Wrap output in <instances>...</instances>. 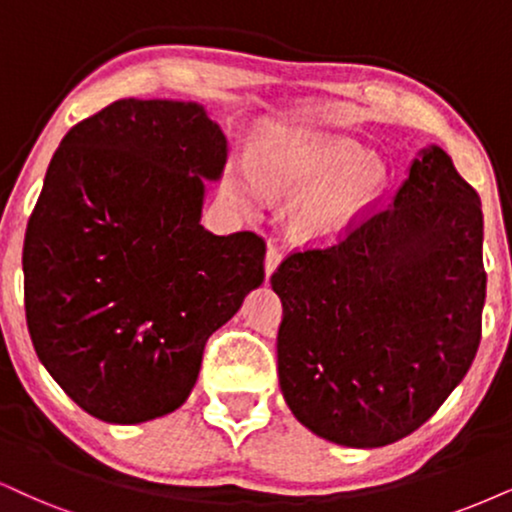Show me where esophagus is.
Returning <instances> with one entry per match:
<instances>
[{"label":"esophagus","instance_id":"esophagus-1","mask_svg":"<svg viewBox=\"0 0 512 512\" xmlns=\"http://www.w3.org/2000/svg\"><path fill=\"white\" fill-rule=\"evenodd\" d=\"M280 263H282V251L277 249V246L270 244L268 251H266V275H268V277L273 275L275 268L280 266Z\"/></svg>","mask_w":512,"mask_h":512}]
</instances>
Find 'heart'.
<instances>
[{"instance_id":"obj_1","label":"heart","mask_w":512,"mask_h":512,"mask_svg":"<svg viewBox=\"0 0 512 512\" xmlns=\"http://www.w3.org/2000/svg\"><path fill=\"white\" fill-rule=\"evenodd\" d=\"M387 170L365 159L361 144L315 132H289L258 154L256 170L244 168L235 192L246 206L261 208L268 194L299 199L294 235L304 242H334L380 197Z\"/></svg>"}]
</instances>
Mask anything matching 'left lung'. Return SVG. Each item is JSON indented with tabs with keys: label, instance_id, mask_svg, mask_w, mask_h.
Listing matches in <instances>:
<instances>
[{
	"label": "left lung",
	"instance_id": "left-lung-1",
	"mask_svg": "<svg viewBox=\"0 0 512 512\" xmlns=\"http://www.w3.org/2000/svg\"><path fill=\"white\" fill-rule=\"evenodd\" d=\"M482 204L444 149L420 151L389 204L270 277L277 375L294 418L353 449L418 430L470 370L487 273Z\"/></svg>",
	"mask_w": 512,
	"mask_h": 512
}]
</instances>
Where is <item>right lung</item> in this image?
Returning a JSON list of instances; mask_svg holds the SVG:
<instances>
[{"label": "right lung", "mask_w": 512, "mask_h": 512, "mask_svg": "<svg viewBox=\"0 0 512 512\" xmlns=\"http://www.w3.org/2000/svg\"><path fill=\"white\" fill-rule=\"evenodd\" d=\"M225 161L204 106L168 99H118L56 149L25 230V320L44 368L94 418L180 408L208 337L266 277L263 237L199 223Z\"/></svg>", "instance_id": "right-lung-1"}]
</instances>
